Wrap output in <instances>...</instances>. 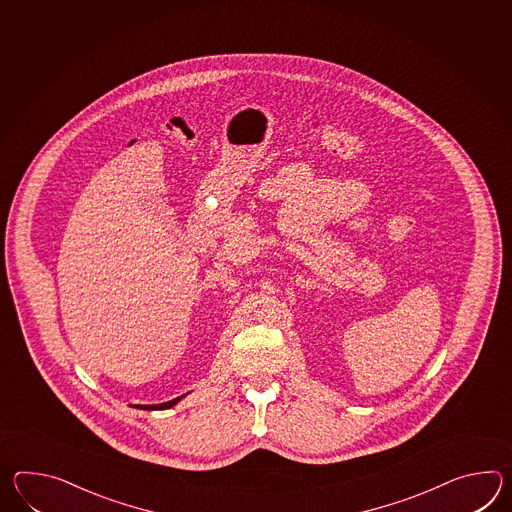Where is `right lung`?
Instances as JSON below:
<instances>
[{"label":"right lung","mask_w":512,"mask_h":512,"mask_svg":"<svg viewBox=\"0 0 512 512\" xmlns=\"http://www.w3.org/2000/svg\"><path fill=\"white\" fill-rule=\"evenodd\" d=\"M185 397V395H182V397L178 398H172V400H169V402H161V404H136L137 409H145V411H158V409H169L172 408V406H176L182 398Z\"/></svg>","instance_id":"add662e5"}]
</instances>
